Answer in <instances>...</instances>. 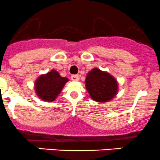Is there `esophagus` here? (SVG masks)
I'll return each instance as SVG.
<instances>
[{
    "label": "esophagus",
    "mask_w": 160,
    "mask_h": 160,
    "mask_svg": "<svg viewBox=\"0 0 160 160\" xmlns=\"http://www.w3.org/2000/svg\"><path fill=\"white\" fill-rule=\"evenodd\" d=\"M71 78H72V81H78L79 80V75H73L71 76Z\"/></svg>",
    "instance_id": "obj_1"
}]
</instances>
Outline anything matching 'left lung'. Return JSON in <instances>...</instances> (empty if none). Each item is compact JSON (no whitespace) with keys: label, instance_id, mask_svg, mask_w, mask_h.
<instances>
[{"label":"left lung","instance_id":"left-lung-1","mask_svg":"<svg viewBox=\"0 0 160 160\" xmlns=\"http://www.w3.org/2000/svg\"><path fill=\"white\" fill-rule=\"evenodd\" d=\"M85 87L92 99L98 102H107L115 96L118 83L113 77L107 72L93 68L85 79Z\"/></svg>","mask_w":160,"mask_h":160}]
</instances>
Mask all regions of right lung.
<instances>
[{"instance_id":"1","label":"right lung","mask_w":160,"mask_h":160,"mask_svg":"<svg viewBox=\"0 0 160 160\" xmlns=\"http://www.w3.org/2000/svg\"><path fill=\"white\" fill-rule=\"evenodd\" d=\"M68 81V78L60 76L57 71L52 70L47 75H41L36 81V95L43 100H54Z\"/></svg>"}]
</instances>
